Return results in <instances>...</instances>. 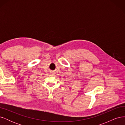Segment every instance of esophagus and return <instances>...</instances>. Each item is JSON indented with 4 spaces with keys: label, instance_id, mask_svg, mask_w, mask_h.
I'll return each mask as SVG.
<instances>
[{
    "label": "esophagus",
    "instance_id": "obj_1",
    "mask_svg": "<svg viewBox=\"0 0 125 125\" xmlns=\"http://www.w3.org/2000/svg\"><path fill=\"white\" fill-rule=\"evenodd\" d=\"M51 73L52 74H54L55 73H52H52Z\"/></svg>",
    "mask_w": 125,
    "mask_h": 125
}]
</instances>
